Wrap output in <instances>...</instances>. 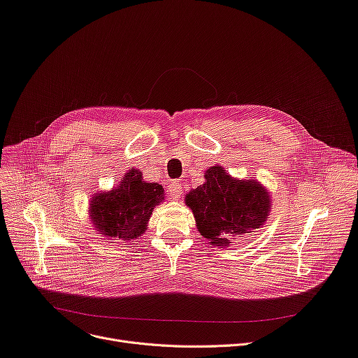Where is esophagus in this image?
I'll list each match as a JSON object with an SVG mask.
<instances>
[{"instance_id":"1","label":"esophagus","mask_w":358,"mask_h":358,"mask_svg":"<svg viewBox=\"0 0 358 358\" xmlns=\"http://www.w3.org/2000/svg\"><path fill=\"white\" fill-rule=\"evenodd\" d=\"M182 194V187L181 181H173L169 182V196H171L173 200H178Z\"/></svg>"}]
</instances>
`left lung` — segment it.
Here are the masks:
<instances>
[{"label":"left lung","mask_w":358,"mask_h":358,"mask_svg":"<svg viewBox=\"0 0 358 358\" xmlns=\"http://www.w3.org/2000/svg\"><path fill=\"white\" fill-rule=\"evenodd\" d=\"M204 184L185 194L197 231L215 247H228L267 222L273 208L270 192L257 180H239L222 165L204 173Z\"/></svg>","instance_id":"obj_1"}]
</instances>
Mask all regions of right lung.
<instances>
[{
  "mask_svg": "<svg viewBox=\"0 0 358 358\" xmlns=\"http://www.w3.org/2000/svg\"><path fill=\"white\" fill-rule=\"evenodd\" d=\"M164 196L161 184L143 181L142 171L131 168L116 187L91 197L88 215L92 228L110 241L136 239L148 229L150 215Z\"/></svg>",
  "mask_w": 358,
  "mask_h": 358,
  "instance_id": "1",
  "label": "right lung"
}]
</instances>
